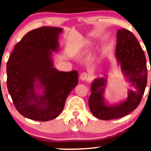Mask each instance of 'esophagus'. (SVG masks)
<instances>
[{
	"mask_svg": "<svg viewBox=\"0 0 151 151\" xmlns=\"http://www.w3.org/2000/svg\"><path fill=\"white\" fill-rule=\"evenodd\" d=\"M88 78H89V76L86 73H83L81 74L80 79L83 81H87Z\"/></svg>",
	"mask_w": 151,
	"mask_h": 151,
	"instance_id": "esophagus-1",
	"label": "esophagus"
}]
</instances>
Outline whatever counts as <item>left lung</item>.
Listing matches in <instances>:
<instances>
[{
	"label": "left lung",
	"instance_id": "obj_1",
	"mask_svg": "<svg viewBox=\"0 0 151 151\" xmlns=\"http://www.w3.org/2000/svg\"><path fill=\"white\" fill-rule=\"evenodd\" d=\"M116 64L132 88L127 91L125 100L109 104L104 98L107 76L96 78L91 83L89 106L91 113L102 120L123 117L136 109L140 104L147 83L145 54L138 40L130 31L124 28L116 32L115 50Z\"/></svg>",
	"mask_w": 151,
	"mask_h": 151
}]
</instances>
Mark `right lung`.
<instances>
[{
  "instance_id": "add662e5",
  "label": "right lung",
  "mask_w": 151,
  "mask_h": 151,
  "mask_svg": "<svg viewBox=\"0 0 151 151\" xmlns=\"http://www.w3.org/2000/svg\"><path fill=\"white\" fill-rule=\"evenodd\" d=\"M63 29L44 26L28 32L15 45L6 64V85L17 111L25 117L47 121L58 117L68 94L77 85L78 73L53 67Z\"/></svg>"
}]
</instances>
